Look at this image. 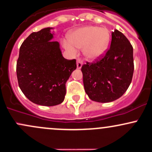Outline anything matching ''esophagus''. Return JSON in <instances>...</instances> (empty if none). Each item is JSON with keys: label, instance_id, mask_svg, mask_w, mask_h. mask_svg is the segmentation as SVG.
Segmentation results:
<instances>
[{"label": "esophagus", "instance_id": "obj_1", "mask_svg": "<svg viewBox=\"0 0 152 152\" xmlns=\"http://www.w3.org/2000/svg\"><path fill=\"white\" fill-rule=\"evenodd\" d=\"M83 63H84V61L81 60V58H78V59L76 60V66H77L78 68H81V66H82Z\"/></svg>", "mask_w": 152, "mask_h": 152}]
</instances>
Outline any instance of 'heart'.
<instances>
[{"label":"heart","mask_w":152,"mask_h":152,"mask_svg":"<svg viewBox=\"0 0 152 152\" xmlns=\"http://www.w3.org/2000/svg\"><path fill=\"white\" fill-rule=\"evenodd\" d=\"M110 32L105 28L95 26H86L76 30L68 38V42H63L64 48L75 54L76 48H84V53L90 59H96L104 53L110 42Z\"/></svg>","instance_id":"heart-1"}]
</instances>
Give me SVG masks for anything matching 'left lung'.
Here are the masks:
<instances>
[{
  "label": "left lung",
  "instance_id": "obj_1",
  "mask_svg": "<svg viewBox=\"0 0 152 152\" xmlns=\"http://www.w3.org/2000/svg\"><path fill=\"white\" fill-rule=\"evenodd\" d=\"M133 47L126 36L115 29L105 53L81 67L85 91L91 100L110 102L121 97L132 81Z\"/></svg>",
  "mask_w": 152,
  "mask_h": 152
}]
</instances>
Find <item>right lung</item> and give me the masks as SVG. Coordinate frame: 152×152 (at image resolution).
<instances>
[{
	"mask_svg": "<svg viewBox=\"0 0 152 152\" xmlns=\"http://www.w3.org/2000/svg\"><path fill=\"white\" fill-rule=\"evenodd\" d=\"M52 28L32 32L23 42L16 63L21 91L33 103L43 106L61 104L66 83L76 68V60L63 57L57 41H51Z\"/></svg>",
	"mask_w": 152,
	"mask_h": 152,
	"instance_id": "obj_1",
	"label": "right lung"
}]
</instances>
